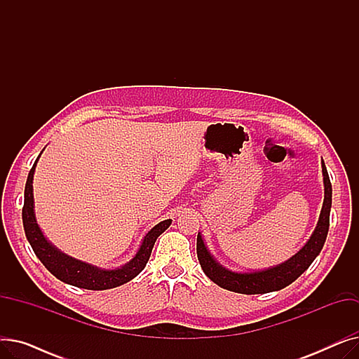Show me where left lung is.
I'll return each mask as SVG.
<instances>
[{
	"label": "left lung",
	"mask_w": 359,
	"mask_h": 359,
	"mask_svg": "<svg viewBox=\"0 0 359 359\" xmlns=\"http://www.w3.org/2000/svg\"><path fill=\"white\" fill-rule=\"evenodd\" d=\"M323 172V184H325V201L316 229L309 238V241L301 248L292 257L279 263L276 266H271L262 271H249V272H236L224 268L221 263L211 255L202 238V234L198 233L196 238V253L201 263V268L212 282L224 290H229L238 294H266L272 291H279L288 287L290 284L304 273L313 260L322 252L329 231L330 221V208H332V184L327 175L325 161L322 160Z\"/></svg>",
	"instance_id": "obj_1"
}]
</instances>
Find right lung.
I'll return each instance as SVG.
<instances>
[{
	"instance_id": "right-lung-1",
	"label": "right lung",
	"mask_w": 359,
	"mask_h": 359,
	"mask_svg": "<svg viewBox=\"0 0 359 359\" xmlns=\"http://www.w3.org/2000/svg\"><path fill=\"white\" fill-rule=\"evenodd\" d=\"M39 157L36 158L30 170L26 187H25L23 227L34 255L39 257V260L43 263V266L53 276L65 282V284L84 288V290H91V291H103V290L116 288L119 285L126 284V282H129L130 279H134L145 268L147 262L151 256V252H153L156 240L161 233H164L170 227L172 219H164L157 225H154V227L144 236L141 246L135 253V256L119 268L104 269L96 265H91V263L75 259L72 256H68L67 253L61 252L58 248H55L53 244L43 236L39 224L36 221L34 199H33V176H34L36 164L39 161Z\"/></svg>"
}]
</instances>
